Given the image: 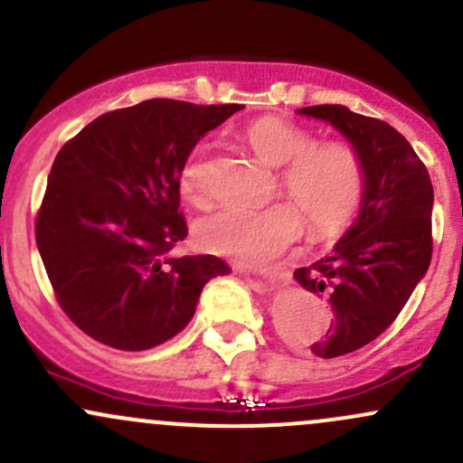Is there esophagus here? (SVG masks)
Returning a JSON list of instances; mask_svg holds the SVG:
<instances>
[{"mask_svg": "<svg viewBox=\"0 0 463 463\" xmlns=\"http://www.w3.org/2000/svg\"><path fill=\"white\" fill-rule=\"evenodd\" d=\"M237 270H240V272H250V268L237 266ZM259 274H263V277H279L277 270H272V268H270V270H259Z\"/></svg>", "mask_w": 463, "mask_h": 463, "instance_id": "1", "label": "esophagus"}]
</instances>
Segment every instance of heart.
Listing matches in <instances>:
<instances>
[{
	"label": "heart",
	"instance_id": "obj_1",
	"mask_svg": "<svg viewBox=\"0 0 463 463\" xmlns=\"http://www.w3.org/2000/svg\"><path fill=\"white\" fill-rule=\"evenodd\" d=\"M241 138L266 165L279 166L277 193L289 202L266 208L226 206L195 223V241L208 252L237 261L277 257L306 231L317 240L338 237L363 206L367 169L355 146L318 142L312 131L279 116H263ZM208 146L195 145L177 171V189L193 206L208 200Z\"/></svg>",
	"mask_w": 463,
	"mask_h": 463
}]
</instances>
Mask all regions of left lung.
Returning <instances> with one entry per match:
<instances>
[{
	"mask_svg": "<svg viewBox=\"0 0 463 463\" xmlns=\"http://www.w3.org/2000/svg\"><path fill=\"white\" fill-rule=\"evenodd\" d=\"M332 123L355 146L367 169L358 220L329 257L294 277L332 306L327 334L309 345L336 358L372 343L398 318L433 257V184L409 140L384 120L343 105L298 109Z\"/></svg>",
	"mask_w": 463,
	"mask_h": 463,
	"instance_id": "1",
	"label": "left lung"
}]
</instances>
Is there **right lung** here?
Instances as JSON below:
<instances>
[{
    "mask_svg": "<svg viewBox=\"0 0 463 463\" xmlns=\"http://www.w3.org/2000/svg\"><path fill=\"white\" fill-rule=\"evenodd\" d=\"M241 105L151 99L108 111L61 146L34 223L61 309L123 352L174 338L202 288L228 266L213 255L171 257L189 235L177 171L206 131Z\"/></svg>",
    "mask_w": 463,
    "mask_h": 463,
    "instance_id": "1",
    "label": "right lung"
}]
</instances>
